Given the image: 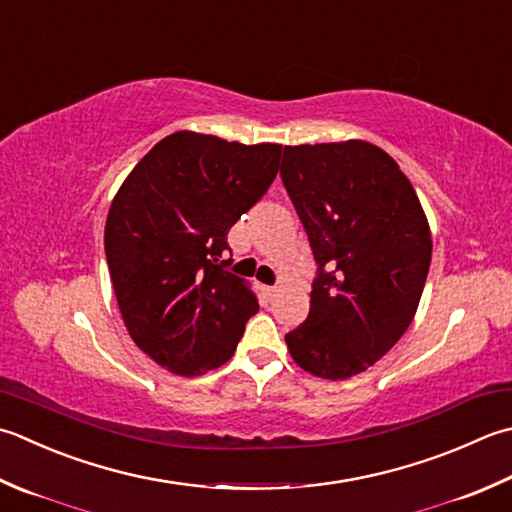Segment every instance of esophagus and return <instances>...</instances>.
<instances>
[{"label":"esophagus","instance_id":"1","mask_svg":"<svg viewBox=\"0 0 512 512\" xmlns=\"http://www.w3.org/2000/svg\"><path fill=\"white\" fill-rule=\"evenodd\" d=\"M262 293L266 295V299H275L277 297V288L275 286H262Z\"/></svg>","mask_w":512,"mask_h":512}]
</instances>
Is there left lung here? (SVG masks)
<instances>
[{
    "label": "left lung",
    "instance_id": "left-lung-1",
    "mask_svg": "<svg viewBox=\"0 0 512 512\" xmlns=\"http://www.w3.org/2000/svg\"><path fill=\"white\" fill-rule=\"evenodd\" d=\"M279 175L317 262L290 357L333 382L359 375L415 317L433 253L424 208L395 159L362 139L284 146Z\"/></svg>",
    "mask_w": 512,
    "mask_h": 512
}]
</instances>
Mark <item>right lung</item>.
Listing matches in <instances>:
<instances>
[{"mask_svg":"<svg viewBox=\"0 0 512 512\" xmlns=\"http://www.w3.org/2000/svg\"><path fill=\"white\" fill-rule=\"evenodd\" d=\"M279 144L246 146L179 130L142 157L110 204L104 246L133 342L175 375L233 357L259 304L228 273V230L264 197Z\"/></svg>","mask_w":512,"mask_h":512,"instance_id":"obj_1","label":"right lung"}]
</instances>
